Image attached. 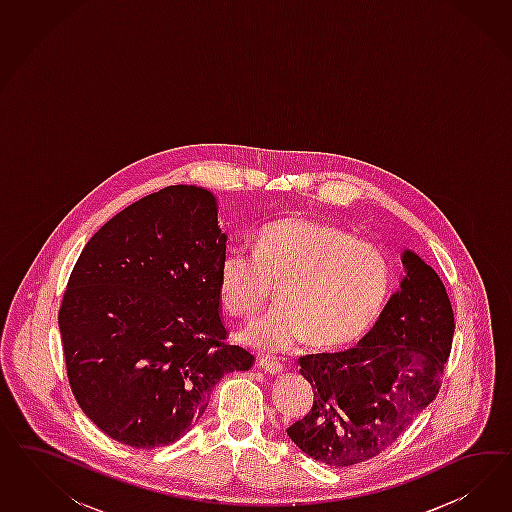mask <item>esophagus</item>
Here are the masks:
<instances>
[{
	"mask_svg": "<svg viewBox=\"0 0 512 512\" xmlns=\"http://www.w3.org/2000/svg\"><path fill=\"white\" fill-rule=\"evenodd\" d=\"M259 366L263 368L264 372L270 373V375H279V373L285 370V366L276 358H261Z\"/></svg>",
	"mask_w": 512,
	"mask_h": 512,
	"instance_id": "34e87169",
	"label": "esophagus"
}]
</instances>
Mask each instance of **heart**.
Returning <instances> with one entry per match:
<instances>
[{"mask_svg":"<svg viewBox=\"0 0 512 512\" xmlns=\"http://www.w3.org/2000/svg\"><path fill=\"white\" fill-rule=\"evenodd\" d=\"M387 255L338 225L311 217H283L255 236V255L229 249L217 268L225 310L249 315L272 285L279 304L240 332L261 351H289L308 340L338 349L362 338L387 304Z\"/></svg>","mask_w":512,"mask_h":512,"instance_id":"1","label":"heart"}]
</instances>
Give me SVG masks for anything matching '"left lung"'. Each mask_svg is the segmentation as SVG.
I'll return each mask as SVG.
<instances>
[{"label": "left lung", "mask_w": 512, "mask_h": 512, "mask_svg": "<svg viewBox=\"0 0 512 512\" xmlns=\"http://www.w3.org/2000/svg\"><path fill=\"white\" fill-rule=\"evenodd\" d=\"M402 264L400 289L358 347L300 358L313 405L287 435L315 462L347 467L370 460L439 392L454 336L449 295L413 249H403Z\"/></svg>", "instance_id": "left-lung-1"}]
</instances>
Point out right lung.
<instances>
[{
	"mask_svg": "<svg viewBox=\"0 0 512 512\" xmlns=\"http://www.w3.org/2000/svg\"><path fill=\"white\" fill-rule=\"evenodd\" d=\"M225 251L216 195L182 184L133 202L82 249L58 317L63 355L80 409L112 439L171 445L225 373L251 368L253 355L225 343Z\"/></svg>",
	"mask_w": 512,
	"mask_h": 512,
	"instance_id": "obj_1",
	"label": "right lung"
}]
</instances>
